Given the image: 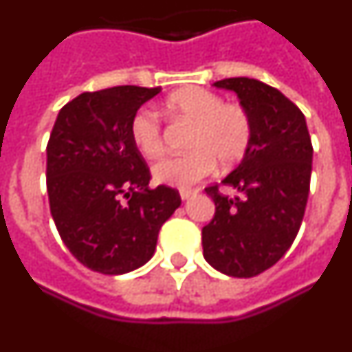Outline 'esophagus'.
I'll return each instance as SVG.
<instances>
[{
    "mask_svg": "<svg viewBox=\"0 0 352 352\" xmlns=\"http://www.w3.org/2000/svg\"><path fill=\"white\" fill-rule=\"evenodd\" d=\"M195 192L197 190H192V188H182V190H179V195H182V199L185 201V199H190Z\"/></svg>",
    "mask_w": 352,
    "mask_h": 352,
    "instance_id": "34e87169",
    "label": "esophagus"
}]
</instances>
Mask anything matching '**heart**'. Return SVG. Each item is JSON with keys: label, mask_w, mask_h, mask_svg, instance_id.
I'll use <instances>...</instances> for the list:
<instances>
[{"label": "heart", "mask_w": 352, "mask_h": 352, "mask_svg": "<svg viewBox=\"0 0 352 352\" xmlns=\"http://www.w3.org/2000/svg\"><path fill=\"white\" fill-rule=\"evenodd\" d=\"M166 107L170 114L194 125L186 144L192 151L158 162L153 167L157 182L190 186L214 169V162L222 169H229L247 153L252 141V120L243 105L226 102L211 89L188 86L173 93ZM130 139L142 157L151 160L162 157V123L157 113L141 109L133 114Z\"/></svg>", "instance_id": "1"}]
</instances>
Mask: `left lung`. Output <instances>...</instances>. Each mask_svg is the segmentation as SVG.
Returning <instances> with one entry per match:
<instances>
[{"mask_svg":"<svg viewBox=\"0 0 352 352\" xmlns=\"http://www.w3.org/2000/svg\"><path fill=\"white\" fill-rule=\"evenodd\" d=\"M238 95L252 120L243 160L220 185L204 188L214 217L203 227L204 259L220 273L250 278L280 261L300 231L312 174L303 113L276 88L248 77L217 80ZM234 196L223 195L219 186Z\"/></svg>","mask_w":352,"mask_h":352,"instance_id":"obj_1","label":"left lung"}]
</instances>
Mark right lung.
Masks as SVG:
<instances>
[{"mask_svg": "<svg viewBox=\"0 0 352 352\" xmlns=\"http://www.w3.org/2000/svg\"><path fill=\"white\" fill-rule=\"evenodd\" d=\"M160 88L116 86L63 105L47 142V194L72 256L104 275L148 263L158 231L182 204L178 190L149 188V167L130 139V121Z\"/></svg>", "mask_w": 352, "mask_h": 352, "instance_id": "obj_1", "label": "right lung"}]
</instances>
